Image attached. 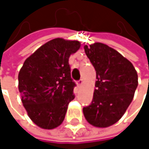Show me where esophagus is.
Returning <instances> with one entry per match:
<instances>
[{"mask_svg":"<svg viewBox=\"0 0 149 149\" xmlns=\"http://www.w3.org/2000/svg\"><path fill=\"white\" fill-rule=\"evenodd\" d=\"M83 83H84L83 79H80V80H78V81L77 82V84L78 86H81V85L83 84Z\"/></svg>","mask_w":149,"mask_h":149,"instance_id":"34e87169","label":"esophagus"}]
</instances>
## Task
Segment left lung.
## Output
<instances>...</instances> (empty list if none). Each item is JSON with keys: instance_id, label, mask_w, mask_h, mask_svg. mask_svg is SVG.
<instances>
[{"instance_id": "1", "label": "left lung", "mask_w": 149, "mask_h": 149, "mask_svg": "<svg viewBox=\"0 0 149 149\" xmlns=\"http://www.w3.org/2000/svg\"><path fill=\"white\" fill-rule=\"evenodd\" d=\"M97 74L91 104L83 112L87 122L107 128L118 122L134 98L138 76L134 65L115 49L103 43L84 45Z\"/></svg>"}]
</instances>
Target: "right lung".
I'll return each instance as SVG.
<instances>
[{"label":"right lung","mask_w":149,"mask_h":149,"mask_svg":"<svg viewBox=\"0 0 149 149\" xmlns=\"http://www.w3.org/2000/svg\"><path fill=\"white\" fill-rule=\"evenodd\" d=\"M77 40L53 39L37 49L19 70V91L30 119L40 128L53 130L64 121L74 99L69 58L80 48Z\"/></svg>","instance_id":"1"}]
</instances>
